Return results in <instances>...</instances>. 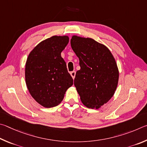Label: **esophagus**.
Returning a JSON list of instances; mask_svg holds the SVG:
<instances>
[{
	"label": "esophagus",
	"instance_id": "esophagus-1",
	"mask_svg": "<svg viewBox=\"0 0 147 147\" xmlns=\"http://www.w3.org/2000/svg\"><path fill=\"white\" fill-rule=\"evenodd\" d=\"M76 71H71V72H70V75H71V76L72 77V78H73V79L75 78V77H76Z\"/></svg>",
	"mask_w": 147,
	"mask_h": 147
}]
</instances>
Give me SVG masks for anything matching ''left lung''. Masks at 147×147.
Masks as SVG:
<instances>
[{"label":"left lung","instance_id":"8db88e82","mask_svg":"<svg viewBox=\"0 0 147 147\" xmlns=\"http://www.w3.org/2000/svg\"><path fill=\"white\" fill-rule=\"evenodd\" d=\"M70 43L81 67L76 72L74 85L84 106L98 109L116 90L119 79L116 62L107 47L92 38L74 35Z\"/></svg>","mask_w":147,"mask_h":147}]
</instances>
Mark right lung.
Listing matches in <instances>:
<instances>
[{
	"instance_id": "add662e5",
	"label": "right lung",
	"mask_w": 147,
	"mask_h": 147,
	"mask_svg": "<svg viewBox=\"0 0 147 147\" xmlns=\"http://www.w3.org/2000/svg\"><path fill=\"white\" fill-rule=\"evenodd\" d=\"M69 42L68 36H53L40 42L28 57L25 79L31 96L46 108L57 106L67 89L73 85L61 53Z\"/></svg>"
}]
</instances>
